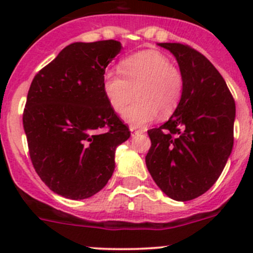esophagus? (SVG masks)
Listing matches in <instances>:
<instances>
[{"mask_svg":"<svg viewBox=\"0 0 253 253\" xmlns=\"http://www.w3.org/2000/svg\"><path fill=\"white\" fill-rule=\"evenodd\" d=\"M129 131H131V132H142V129L138 128V127L129 126Z\"/></svg>","mask_w":253,"mask_h":253,"instance_id":"esophagus-1","label":"esophagus"}]
</instances>
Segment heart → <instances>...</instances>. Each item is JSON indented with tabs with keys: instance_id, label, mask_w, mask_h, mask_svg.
Instances as JSON below:
<instances>
[{
	"instance_id": "1",
	"label": "heart",
	"mask_w": 253,
	"mask_h": 253,
	"mask_svg": "<svg viewBox=\"0 0 253 253\" xmlns=\"http://www.w3.org/2000/svg\"><path fill=\"white\" fill-rule=\"evenodd\" d=\"M104 93L111 108L124 111L134 96L139 98L124 112L128 124L141 126L174 114L183 94L182 72L158 51H142L120 63V71L108 70L103 76Z\"/></svg>"
}]
</instances>
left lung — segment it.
I'll return each mask as SVG.
<instances>
[{"label":"left lung","instance_id":"obj_1","mask_svg":"<svg viewBox=\"0 0 253 253\" xmlns=\"http://www.w3.org/2000/svg\"><path fill=\"white\" fill-rule=\"evenodd\" d=\"M158 45L176 57L185 86L172 116L148 131L145 164L165 195L185 202L207 192L223 171L234 144L235 101L206 56L180 42Z\"/></svg>","mask_w":253,"mask_h":253}]
</instances>
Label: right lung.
<instances>
[{
	"instance_id": "right-lung-1",
	"label": "right lung",
	"mask_w": 253,
	"mask_h": 253,
	"mask_svg": "<svg viewBox=\"0 0 253 253\" xmlns=\"http://www.w3.org/2000/svg\"><path fill=\"white\" fill-rule=\"evenodd\" d=\"M121 51L116 40L73 42L35 75L23 112L29 155L57 195L84 200L115 169V152L131 132L104 93L103 76Z\"/></svg>"
}]
</instances>
